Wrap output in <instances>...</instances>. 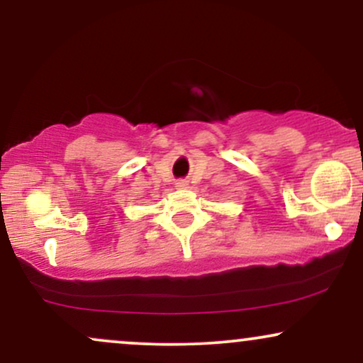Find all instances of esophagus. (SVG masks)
Here are the masks:
<instances>
[{
	"label": "esophagus",
	"instance_id": "esophagus-1",
	"mask_svg": "<svg viewBox=\"0 0 363 363\" xmlns=\"http://www.w3.org/2000/svg\"><path fill=\"white\" fill-rule=\"evenodd\" d=\"M176 187H177V189H186L187 181H184V179H181V181L176 182Z\"/></svg>",
	"mask_w": 363,
	"mask_h": 363
}]
</instances>
